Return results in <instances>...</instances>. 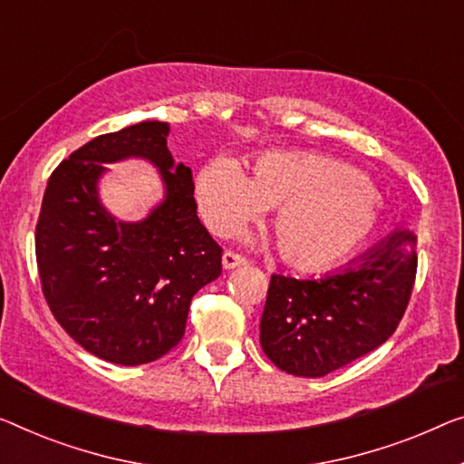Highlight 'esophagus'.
<instances>
[{"label":"esophagus","mask_w":464,"mask_h":464,"mask_svg":"<svg viewBox=\"0 0 464 464\" xmlns=\"http://www.w3.org/2000/svg\"><path fill=\"white\" fill-rule=\"evenodd\" d=\"M244 265H246L244 256L233 254V252H225L223 254V268H225V271H233V268L244 266Z\"/></svg>","instance_id":"esophagus-1"}]
</instances>
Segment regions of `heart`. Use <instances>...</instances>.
Here are the masks:
<instances>
[{
    "instance_id": "heart-1",
    "label": "heart",
    "mask_w": 464,
    "mask_h": 464,
    "mask_svg": "<svg viewBox=\"0 0 464 464\" xmlns=\"http://www.w3.org/2000/svg\"><path fill=\"white\" fill-rule=\"evenodd\" d=\"M196 206L214 235H231L275 206L273 229L287 265L324 271L361 247L379 218V198L361 172L313 151H273L252 175L229 158L202 166Z\"/></svg>"
}]
</instances>
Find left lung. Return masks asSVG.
Here are the masks:
<instances>
[{"mask_svg":"<svg viewBox=\"0 0 464 464\" xmlns=\"http://www.w3.org/2000/svg\"><path fill=\"white\" fill-rule=\"evenodd\" d=\"M417 237L398 229L361 260L316 279L273 275L260 345L281 371L323 377L379 348L409 306Z\"/></svg>","mask_w":464,"mask_h":464,"instance_id":"1","label":"left lung"}]
</instances>
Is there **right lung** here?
Returning a JSON list of instances; mask_svg holds the SVG:
<instances>
[{"label": "right lung", "mask_w": 464, "mask_h": 464, "mask_svg": "<svg viewBox=\"0 0 464 464\" xmlns=\"http://www.w3.org/2000/svg\"><path fill=\"white\" fill-rule=\"evenodd\" d=\"M169 133V122L143 121L82 145L52 172L34 231L55 321L89 354L122 366L175 348L191 298L223 271V250L198 218L191 169L175 162ZM130 157L154 165L163 183L140 221L114 218L99 196L105 164Z\"/></svg>", "instance_id": "obj_1"}]
</instances>
